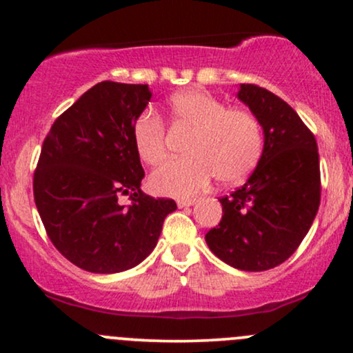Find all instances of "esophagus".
I'll return each instance as SVG.
<instances>
[{
    "instance_id": "obj_1",
    "label": "esophagus",
    "mask_w": 353,
    "mask_h": 353,
    "mask_svg": "<svg viewBox=\"0 0 353 353\" xmlns=\"http://www.w3.org/2000/svg\"><path fill=\"white\" fill-rule=\"evenodd\" d=\"M194 202H196V199H179L177 201V205L179 208H189V205H194Z\"/></svg>"
}]
</instances>
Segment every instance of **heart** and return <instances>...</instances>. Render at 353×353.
<instances>
[{
	"label": "heart",
	"instance_id": "b5f03b06",
	"mask_svg": "<svg viewBox=\"0 0 353 353\" xmlns=\"http://www.w3.org/2000/svg\"><path fill=\"white\" fill-rule=\"evenodd\" d=\"M174 131L189 132L182 159L165 163L149 177L159 196L190 197L216 179L224 185L244 181L259 164L264 148L262 124L247 109L228 108L199 89L172 96L168 104ZM132 143L139 159L161 164L168 156V131L154 112H143L132 125Z\"/></svg>",
	"mask_w": 353,
	"mask_h": 353
}]
</instances>
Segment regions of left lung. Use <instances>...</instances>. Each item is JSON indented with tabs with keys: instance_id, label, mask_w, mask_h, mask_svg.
Segmentation results:
<instances>
[{
	"instance_id": "1",
	"label": "left lung",
	"mask_w": 353,
	"mask_h": 353,
	"mask_svg": "<svg viewBox=\"0 0 353 353\" xmlns=\"http://www.w3.org/2000/svg\"><path fill=\"white\" fill-rule=\"evenodd\" d=\"M237 98L264 129V151L242 188L221 197L222 219L205 234L225 264L249 272L281 265L301 245L320 204L317 141L285 101L255 84Z\"/></svg>"
}]
</instances>
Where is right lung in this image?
<instances>
[{
    "label": "right lung",
    "instance_id": "add662e5",
    "mask_svg": "<svg viewBox=\"0 0 353 353\" xmlns=\"http://www.w3.org/2000/svg\"><path fill=\"white\" fill-rule=\"evenodd\" d=\"M151 96L148 84L98 83L54 121L43 143L36 208L52 245L88 272L116 274L143 262L177 209L172 199L141 190L132 125ZM121 195L129 206L117 202Z\"/></svg>",
    "mask_w": 353,
    "mask_h": 353
}]
</instances>
